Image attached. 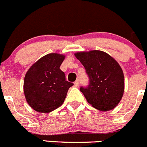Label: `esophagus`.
Masks as SVG:
<instances>
[{
    "mask_svg": "<svg viewBox=\"0 0 147 147\" xmlns=\"http://www.w3.org/2000/svg\"><path fill=\"white\" fill-rule=\"evenodd\" d=\"M74 85H75L76 86H78L79 85V79H78V78L76 80V81L74 82Z\"/></svg>",
    "mask_w": 147,
    "mask_h": 147,
    "instance_id": "obj_1",
    "label": "esophagus"
}]
</instances>
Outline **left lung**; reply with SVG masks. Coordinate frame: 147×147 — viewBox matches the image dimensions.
Wrapping results in <instances>:
<instances>
[{"label": "left lung", "instance_id": "8db88e82", "mask_svg": "<svg viewBox=\"0 0 147 147\" xmlns=\"http://www.w3.org/2000/svg\"><path fill=\"white\" fill-rule=\"evenodd\" d=\"M86 69L89 85L81 87L86 101L101 111L115 108L124 91V76L118 62L108 53L98 50L74 53Z\"/></svg>", "mask_w": 147, "mask_h": 147}]
</instances>
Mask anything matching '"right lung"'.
<instances>
[{"instance_id": "add662e5", "label": "right lung", "mask_w": 147, "mask_h": 147, "mask_svg": "<svg viewBox=\"0 0 147 147\" xmlns=\"http://www.w3.org/2000/svg\"><path fill=\"white\" fill-rule=\"evenodd\" d=\"M65 56L49 53L40 58L28 70L24 78L26 101L33 109L46 114L62 105L68 90L74 85L65 78L60 66Z\"/></svg>"}]
</instances>
